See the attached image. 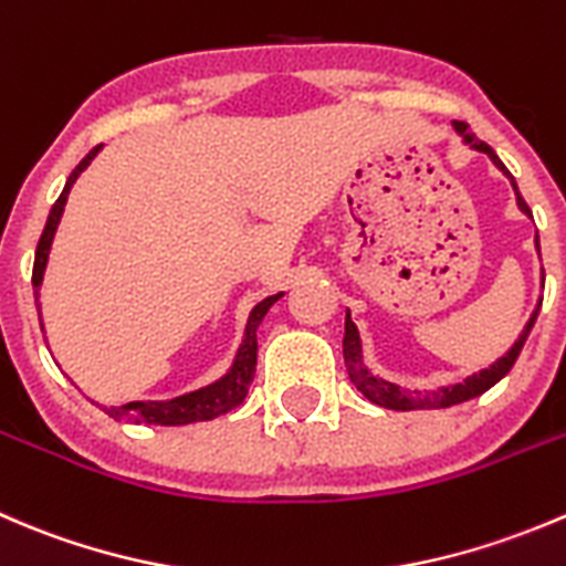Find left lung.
I'll return each mask as SVG.
<instances>
[{
	"mask_svg": "<svg viewBox=\"0 0 566 566\" xmlns=\"http://www.w3.org/2000/svg\"><path fill=\"white\" fill-rule=\"evenodd\" d=\"M453 126H457V132L462 135L464 144H470L473 149L484 151V155H490V160L495 163L497 168H501L503 174H506L509 179H512V174L506 171V166L501 163V157L495 155V151L490 149V146L484 144V140H479V137L470 132V126L464 124V120H453ZM514 185V179H512ZM514 193H517V207L525 212V216H531L528 205L523 201V196H520L517 185H514ZM536 251H539V234H536ZM539 306H542V298H539ZM539 306L534 310V315H531V321L525 323L523 334H520L517 343L512 345V348L506 350V356H501V359L495 361V365H490L486 370L481 373H473L470 378H464L462 384H453V387H440L434 389V392H420V389H403L398 387V384H389L384 381V378H376L373 373L365 370V365H361V343H359V332H356L354 321H350V315H345V337H343V356H345V367H348L350 373V381L356 384V389H359L361 395H365L367 400H373V403L384 406V409H395V411H411V409H446V406H453V403H464V400L470 398H479V395H484L486 389L495 387L497 381H501L503 376H506L509 370L514 367V361H517L520 350H523L525 339H528L531 328H534V321L536 315H539Z\"/></svg>",
	"mask_w": 566,
	"mask_h": 566,
	"instance_id": "8db88e82",
	"label": "left lung"
}]
</instances>
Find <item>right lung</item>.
Segmentation results:
<instances>
[{
	"label": "right lung",
	"instance_id": "obj_1",
	"mask_svg": "<svg viewBox=\"0 0 566 566\" xmlns=\"http://www.w3.org/2000/svg\"><path fill=\"white\" fill-rule=\"evenodd\" d=\"M102 146L91 149L85 155V160L71 171L69 182H65L63 193L60 199L52 205V212L46 218V227H43L41 240H38V249H35V265H32V287H41L43 282V271H46V260H49V249H52V238H54V229H57L60 216H63V207L65 199L71 193V185L76 182L82 171L91 166L93 157L98 155ZM282 298V293L276 295H268L265 301L251 310L249 317V326H245V337L243 345L238 350V359H234L232 370L227 373L223 378H218L216 384L210 387H201L196 392L188 395H179L174 400H132V403L124 406H109L107 415L115 417V420H126V422H155V426H188V422H201V420H212L218 415H227L232 411L234 406H240L249 395L251 381H254V373H256V328H260L262 317L268 315L276 301Z\"/></svg>",
	"mask_w": 566,
	"mask_h": 566
}]
</instances>
